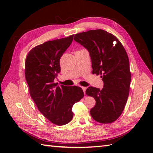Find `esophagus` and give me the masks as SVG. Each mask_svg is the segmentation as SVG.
Returning a JSON list of instances; mask_svg holds the SVG:
<instances>
[{"mask_svg":"<svg viewBox=\"0 0 153 153\" xmlns=\"http://www.w3.org/2000/svg\"><path fill=\"white\" fill-rule=\"evenodd\" d=\"M82 89H83V93L85 94V91H86V87H82Z\"/></svg>","mask_w":153,"mask_h":153,"instance_id":"34e87169","label":"esophagus"}]
</instances>
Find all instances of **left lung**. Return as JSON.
Masks as SVG:
<instances>
[{"instance_id":"left-lung-1","label":"left lung","mask_w":153,"mask_h":153,"mask_svg":"<svg viewBox=\"0 0 153 153\" xmlns=\"http://www.w3.org/2000/svg\"><path fill=\"white\" fill-rule=\"evenodd\" d=\"M74 39L89 51L92 73L101 75L104 83L101 90L91 86L86 90L87 95L96 100L91 115L99 123L114 122L124 109L130 87L131 73L125 48L114 35L102 30L76 34Z\"/></svg>"}]
</instances>
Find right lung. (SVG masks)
Instances as JSON below:
<instances>
[{"label":"right lung","mask_w":153,"mask_h":153,"mask_svg":"<svg viewBox=\"0 0 153 153\" xmlns=\"http://www.w3.org/2000/svg\"><path fill=\"white\" fill-rule=\"evenodd\" d=\"M73 37L74 35L38 45L30 51L25 60V76L31 97L39 110L58 126L72 120L74 104L84 96L79 87L59 86L54 83L60 72V58Z\"/></svg>","instance_id":"1"}]
</instances>
